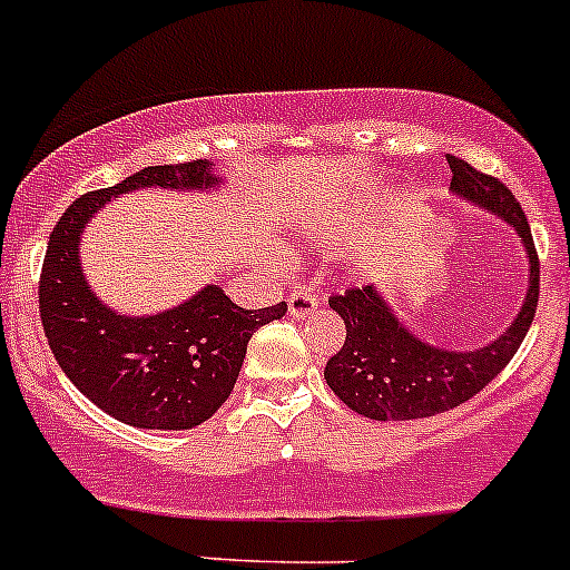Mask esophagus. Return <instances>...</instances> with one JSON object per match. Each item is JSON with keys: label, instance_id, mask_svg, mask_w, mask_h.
<instances>
[{"label": "esophagus", "instance_id": "34e87169", "mask_svg": "<svg viewBox=\"0 0 570 570\" xmlns=\"http://www.w3.org/2000/svg\"><path fill=\"white\" fill-rule=\"evenodd\" d=\"M289 314L292 316H308L314 314L318 305V292L311 289V286H297L295 292H289Z\"/></svg>", "mask_w": 570, "mask_h": 570}]
</instances>
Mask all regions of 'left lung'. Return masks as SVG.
Masks as SVG:
<instances>
[{"mask_svg": "<svg viewBox=\"0 0 570 570\" xmlns=\"http://www.w3.org/2000/svg\"><path fill=\"white\" fill-rule=\"evenodd\" d=\"M446 161L452 167V191L500 216L522 237L530 262L528 295L511 327L476 352H449L419 341L397 322L373 284L330 297V308L346 324V341L341 352L330 356L324 379L348 409L376 422L435 416L479 395L522 346L539 305V254L522 205L509 186L479 173L465 159L446 156Z\"/></svg>", "mask_w": 570, "mask_h": 570, "instance_id": "left-lung-1", "label": "left lung"}]
</instances>
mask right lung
Here are the masks:
<instances>
[{"instance_id": "right-lung-1", "label": "right lung", "mask_w": 570, "mask_h": 570, "mask_svg": "<svg viewBox=\"0 0 570 570\" xmlns=\"http://www.w3.org/2000/svg\"><path fill=\"white\" fill-rule=\"evenodd\" d=\"M208 159L159 165L78 197L56 222L40 273V318L67 379L105 414L132 428L191 430L233 395L252 335L286 314V303L246 311L205 286L178 308L121 316L102 305L80 271V235L116 194L132 189H214Z\"/></svg>"}]
</instances>
